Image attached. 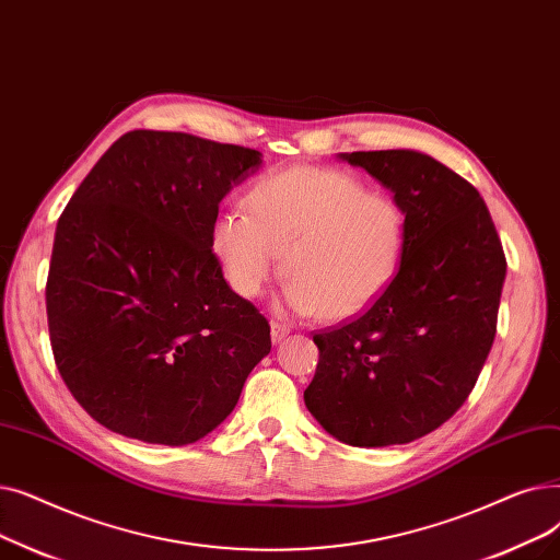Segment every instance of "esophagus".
Here are the masks:
<instances>
[{
    "mask_svg": "<svg viewBox=\"0 0 560 560\" xmlns=\"http://www.w3.org/2000/svg\"><path fill=\"white\" fill-rule=\"evenodd\" d=\"M289 332H291V328L287 324L271 322V339H273V343H280Z\"/></svg>",
    "mask_w": 560,
    "mask_h": 560,
    "instance_id": "1",
    "label": "esophagus"
}]
</instances>
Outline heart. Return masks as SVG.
I'll list each match as a JSON object with an SVG mask.
<instances>
[{"label":"heart","mask_w":560,"mask_h":560,"mask_svg":"<svg viewBox=\"0 0 560 560\" xmlns=\"http://www.w3.org/2000/svg\"><path fill=\"white\" fill-rule=\"evenodd\" d=\"M246 207L221 211L211 228V248L238 296L257 299L284 261L289 307L341 322L374 305L401 271L406 207L349 171H271L253 182Z\"/></svg>","instance_id":"b5f03b06"}]
</instances>
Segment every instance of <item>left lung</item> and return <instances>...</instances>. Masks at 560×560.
Returning <instances> with one entry per match:
<instances>
[{
	"instance_id": "8db88e82",
	"label": "left lung",
	"mask_w": 560,
	"mask_h": 560,
	"mask_svg": "<svg viewBox=\"0 0 560 560\" xmlns=\"http://www.w3.org/2000/svg\"><path fill=\"white\" fill-rule=\"evenodd\" d=\"M410 219L401 271L351 322L314 332L305 406L351 446L408 444L456 415L497 332L505 255L490 211L458 173L415 150L351 152Z\"/></svg>"
}]
</instances>
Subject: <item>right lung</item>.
<instances>
[{
	"instance_id": "1",
	"label": "right lung",
	"mask_w": 560,
	"mask_h": 560,
	"mask_svg": "<svg viewBox=\"0 0 560 560\" xmlns=\"http://www.w3.org/2000/svg\"><path fill=\"white\" fill-rule=\"evenodd\" d=\"M261 164L250 148L135 129L57 223L45 287L51 353L97 423L191 444L234 410L271 326L211 250L219 205Z\"/></svg>"
}]
</instances>
